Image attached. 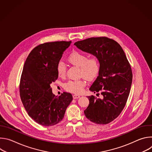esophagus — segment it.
I'll use <instances>...</instances> for the list:
<instances>
[{"instance_id": "obj_1", "label": "esophagus", "mask_w": 152, "mask_h": 152, "mask_svg": "<svg viewBox=\"0 0 152 152\" xmlns=\"http://www.w3.org/2000/svg\"><path fill=\"white\" fill-rule=\"evenodd\" d=\"M80 97V96H79V95H77V94H74L73 96V99H78V98H79Z\"/></svg>"}]
</instances>
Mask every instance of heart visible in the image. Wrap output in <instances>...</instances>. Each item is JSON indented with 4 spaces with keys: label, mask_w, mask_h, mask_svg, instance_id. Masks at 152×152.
<instances>
[{
    "label": "heart",
    "mask_w": 152,
    "mask_h": 152,
    "mask_svg": "<svg viewBox=\"0 0 152 152\" xmlns=\"http://www.w3.org/2000/svg\"><path fill=\"white\" fill-rule=\"evenodd\" d=\"M69 61L73 65L80 67V75L89 80L95 78L99 72L100 62L96 56L88 58L85 53L75 51L70 55ZM56 72L61 77L66 76V66L63 61H61L58 63ZM86 82L83 79L70 80L65 85V89L75 94H80L83 91Z\"/></svg>",
    "instance_id": "heart-1"
}]
</instances>
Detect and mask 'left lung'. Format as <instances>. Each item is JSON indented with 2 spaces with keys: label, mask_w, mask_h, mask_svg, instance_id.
<instances>
[{
  "label": "left lung",
  "mask_w": 152,
  "mask_h": 152,
  "mask_svg": "<svg viewBox=\"0 0 152 152\" xmlns=\"http://www.w3.org/2000/svg\"><path fill=\"white\" fill-rule=\"evenodd\" d=\"M74 45L97 56L100 62L99 75L90 90L100 92L103 98L88 96L90 103L85 115L96 124L109 123L120 114L126 103L132 82L131 67L122 48L112 39L93 37L77 41Z\"/></svg>",
  "instance_id": "8db88e82"
}]
</instances>
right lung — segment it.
I'll return each mask as SVG.
<instances>
[{
	"label": "right lung",
	"instance_id": "add662e5",
	"mask_svg": "<svg viewBox=\"0 0 152 152\" xmlns=\"http://www.w3.org/2000/svg\"><path fill=\"white\" fill-rule=\"evenodd\" d=\"M71 43L41 44L31 52L25 62L20 83L21 100L28 115L42 126H51L60 122L73 100L72 95L66 92L55 96L50 88L58 77L57 64Z\"/></svg>",
	"mask_w": 152,
	"mask_h": 152
}]
</instances>
